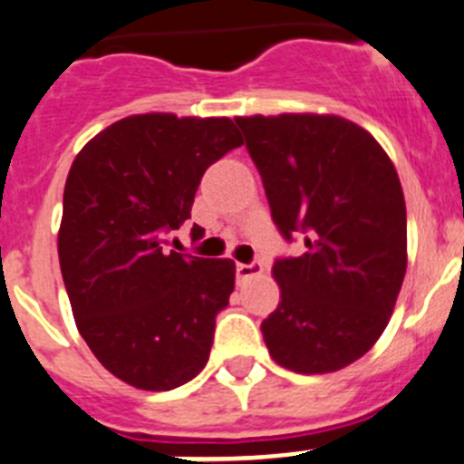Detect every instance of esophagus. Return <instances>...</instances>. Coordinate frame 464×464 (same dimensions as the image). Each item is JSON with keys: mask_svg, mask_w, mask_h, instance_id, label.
Here are the masks:
<instances>
[{"mask_svg": "<svg viewBox=\"0 0 464 464\" xmlns=\"http://www.w3.org/2000/svg\"><path fill=\"white\" fill-rule=\"evenodd\" d=\"M236 273L237 279H249V277H256V275L263 273V263L261 261H252V263H237L236 266Z\"/></svg>", "mask_w": 464, "mask_h": 464, "instance_id": "34e87169", "label": "esophagus"}]
</instances>
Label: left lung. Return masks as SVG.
Here are the masks:
<instances>
[{
  "label": "left lung",
  "instance_id": "left-lung-1",
  "mask_svg": "<svg viewBox=\"0 0 464 464\" xmlns=\"http://www.w3.org/2000/svg\"><path fill=\"white\" fill-rule=\"evenodd\" d=\"M261 173L275 227L304 233V254L277 258V310L261 324L277 365L337 372L365 356L395 310L407 270V208L398 170L372 133L340 115L236 118Z\"/></svg>",
  "mask_w": 464,
  "mask_h": 464
}]
</instances>
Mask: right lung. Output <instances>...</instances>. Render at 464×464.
Wrapping results in <instances>:
<instances>
[{"label": "right lung", "instance_id": "obj_1", "mask_svg": "<svg viewBox=\"0 0 464 464\" xmlns=\"http://www.w3.org/2000/svg\"><path fill=\"white\" fill-rule=\"evenodd\" d=\"M240 145L228 118L143 112L103 129L71 164L62 277L82 340L129 386L170 391L206 367L236 263L169 252L166 233L191 217L208 166Z\"/></svg>", "mask_w": 464, "mask_h": 464}]
</instances>
